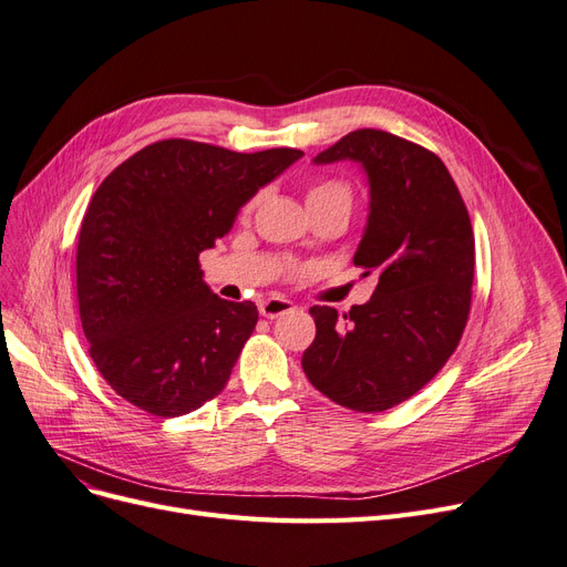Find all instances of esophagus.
I'll list each match as a JSON object with an SVG mask.
<instances>
[{
	"label": "esophagus",
	"instance_id": "34e87169",
	"mask_svg": "<svg viewBox=\"0 0 567 567\" xmlns=\"http://www.w3.org/2000/svg\"><path fill=\"white\" fill-rule=\"evenodd\" d=\"M293 310V303L291 301H287V299H266L264 303H259V312L264 315V317H268V319H276V317H280V315H285V312H291Z\"/></svg>",
	"mask_w": 567,
	"mask_h": 567
}]
</instances>
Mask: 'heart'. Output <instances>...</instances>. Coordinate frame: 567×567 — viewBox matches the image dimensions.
Wrapping results in <instances>:
<instances>
[{"label": "heart", "mask_w": 567, "mask_h": 567, "mask_svg": "<svg viewBox=\"0 0 567 567\" xmlns=\"http://www.w3.org/2000/svg\"><path fill=\"white\" fill-rule=\"evenodd\" d=\"M338 196H342V199H350V189L344 187L342 183L338 181H327V183H317L308 189V204H315V202H324V199H338ZM255 206V202H250L248 206H245V213H250Z\"/></svg>", "instance_id": "obj_1"}]
</instances>
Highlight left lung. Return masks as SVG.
<instances>
[{"label":"left lung","mask_w":567,"mask_h":567,"mask_svg":"<svg viewBox=\"0 0 567 567\" xmlns=\"http://www.w3.org/2000/svg\"><path fill=\"white\" fill-rule=\"evenodd\" d=\"M333 162L365 174L371 202L354 264L378 285L344 322L336 308L310 310L317 336L301 365L333 403L382 412L420 391L456 350L471 310L475 238L454 178L426 147L357 130L312 159Z\"/></svg>","instance_id":"left-lung-1"}]
</instances>
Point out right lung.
<instances>
[{
  "instance_id": "obj_1",
  "label": "right lung",
  "mask_w": 567,
  "mask_h": 567,
  "mask_svg": "<svg viewBox=\"0 0 567 567\" xmlns=\"http://www.w3.org/2000/svg\"><path fill=\"white\" fill-rule=\"evenodd\" d=\"M301 157L293 147L245 155L168 138L94 192L76 252L79 310L90 357L122 399L181 416L225 389L259 312L213 293L199 255Z\"/></svg>"
}]
</instances>
